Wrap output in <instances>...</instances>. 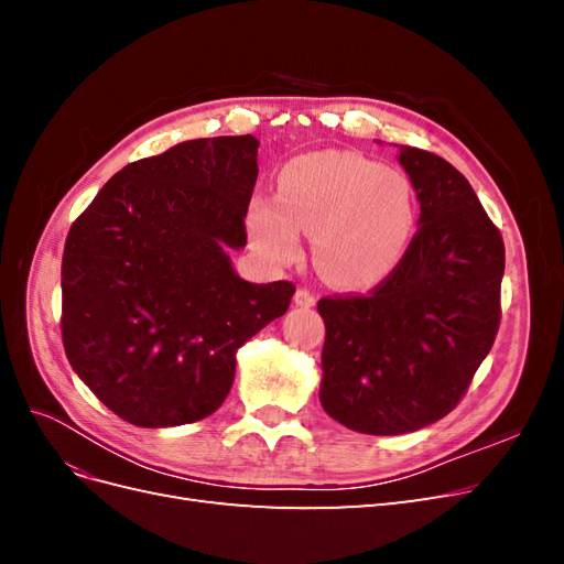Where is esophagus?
I'll return each instance as SVG.
<instances>
[{
    "mask_svg": "<svg viewBox=\"0 0 564 564\" xmlns=\"http://www.w3.org/2000/svg\"><path fill=\"white\" fill-rule=\"evenodd\" d=\"M294 303H296V305H301V308H311V305H315V303H317V296L311 292V289L301 286V289H296Z\"/></svg>",
    "mask_w": 564,
    "mask_h": 564,
    "instance_id": "1",
    "label": "esophagus"
}]
</instances>
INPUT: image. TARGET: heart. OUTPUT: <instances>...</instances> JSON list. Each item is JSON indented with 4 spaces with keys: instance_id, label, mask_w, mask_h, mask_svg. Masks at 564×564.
I'll return each mask as SVG.
<instances>
[{
    "instance_id": "1",
    "label": "heart",
    "mask_w": 564,
    "mask_h": 564,
    "mask_svg": "<svg viewBox=\"0 0 564 564\" xmlns=\"http://www.w3.org/2000/svg\"><path fill=\"white\" fill-rule=\"evenodd\" d=\"M416 199L406 176L355 152L327 150L282 166L278 199L256 197L247 226L268 261L299 259L313 235L315 265L336 286L365 289L398 268L412 240Z\"/></svg>"
}]
</instances>
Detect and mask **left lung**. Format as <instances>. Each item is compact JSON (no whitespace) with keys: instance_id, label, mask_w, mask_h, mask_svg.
I'll return each instance as SVG.
<instances>
[{"instance_id":"1","label":"left lung","mask_w":564,"mask_h":564,"mask_svg":"<svg viewBox=\"0 0 564 564\" xmlns=\"http://www.w3.org/2000/svg\"><path fill=\"white\" fill-rule=\"evenodd\" d=\"M421 202L402 261L369 294L324 296L319 402L367 435H402L466 395L501 322L506 249L466 176L435 152L402 145Z\"/></svg>"}]
</instances>
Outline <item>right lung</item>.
Returning <instances> with one entry per match:
<instances>
[{
    "mask_svg": "<svg viewBox=\"0 0 564 564\" xmlns=\"http://www.w3.org/2000/svg\"><path fill=\"white\" fill-rule=\"evenodd\" d=\"M256 152L249 133L216 135L131 162L67 232L63 348L119 419H207L228 398L237 348L286 313L292 282L251 284L226 253L247 245Z\"/></svg>",
    "mask_w": 564,
    "mask_h": 564,
    "instance_id": "obj_1",
    "label": "right lung"
}]
</instances>
